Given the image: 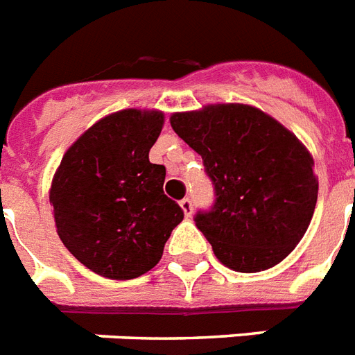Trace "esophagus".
<instances>
[{
  "label": "esophagus",
  "mask_w": 355,
  "mask_h": 355,
  "mask_svg": "<svg viewBox=\"0 0 355 355\" xmlns=\"http://www.w3.org/2000/svg\"><path fill=\"white\" fill-rule=\"evenodd\" d=\"M180 207H181V211H183V214H185L187 218L192 216V201L189 200V198H183V200L180 201Z\"/></svg>",
  "instance_id": "esophagus-1"
}]
</instances>
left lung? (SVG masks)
I'll list each match as a JSON object with an SVG mask.
<instances>
[{"mask_svg":"<svg viewBox=\"0 0 355 355\" xmlns=\"http://www.w3.org/2000/svg\"><path fill=\"white\" fill-rule=\"evenodd\" d=\"M174 132L201 155L214 185L211 211L194 218L223 266L258 273L302 240L317 205L313 157L295 133L249 104L172 113Z\"/></svg>","mask_w":355,"mask_h":355,"instance_id":"8db88e82","label":"left lung"}]
</instances>
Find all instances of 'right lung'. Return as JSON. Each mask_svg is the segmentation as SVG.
Here are the masks:
<instances>
[{
	"label": "right lung",
	"instance_id": "1",
	"mask_svg": "<svg viewBox=\"0 0 355 355\" xmlns=\"http://www.w3.org/2000/svg\"><path fill=\"white\" fill-rule=\"evenodd\" d=\"M163 124L159 110L110 113L71 144L53 175L56 232L101 277L130 280L150 271L183 220L163 192L166 170L148 159Z\"/></svg>",
	"mask_w": 355,
	"mask_h": 355
}]
</instances>
